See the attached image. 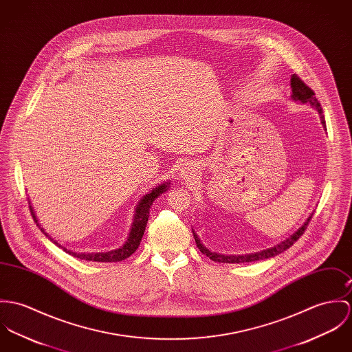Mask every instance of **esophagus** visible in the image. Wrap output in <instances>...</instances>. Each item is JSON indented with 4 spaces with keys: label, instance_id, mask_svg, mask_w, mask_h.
I'll return each mask as SVG.
<instances>
[{
    "label": "esophagus",
    "instance_id": "1",
    "mask_svg": "<svg viewBox=\"0 0 352 352\" xmlns=\"http://www.w3.org/2000/svg\"><path fill=\"white\" fill-rule=\"evenodd\" d=\"M195 166L193 164H185V166H182L181 167V177L184 178V179H189L190 177H192V174H193V171H195Z\"/></svg>",
    "mask_w": 352,
    "mask_h": 352
}]
</instances>
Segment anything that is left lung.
<instances>
[{"mask_svg":"<svg viewBox=\"0 0 352 352\" xmlns=\"http://www.w3.org/2000/svg\"><path fill=\"white\" fill-rule=\"evenodd\" d=\"M290 82H292V91H293L292 98H293L294 101H300V102H302V104H307V102L311 104L313 108L318 112L320 118H321V122H322V125H324V128H325V120H324V115H322V108H321L318 100L316 98L314 91H313L312 89H311L302 79L300 78L297 74H293ZM311 219H312V216L304 223V226H302L296 234H292L290 237H287L286 240H283L282 243L274 245L272 248H267V250H263V251L255 252V254L237 255V256H234V255H230V256H228V255H220V254H216V252H210L206 247H204V245L201 244V241H199L198 236L195 234V231H193V234H195V244H197L198 250H199L204 255H206L209 259H212L213 262H219V263H248V262H255V261H263V259L273 258L275 255H278V254L286 251L287 248H290V247L304 234L307 227H308V224H309V221H311Z\"/></svg>","mask_w":352,"mask_h":352,"instance_id":"8db88e82","label":"left lung"}]
</instances>
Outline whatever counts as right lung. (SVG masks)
<instances>
[{"label":"right lung","instance_id":"1","mask_svg":"<svg viewBox=\"0 0 352 352\" xmlns=\"http://www.w3.org/2000/svg\"><path fill=\"white\" fill-rule=\"evenodd\" d=\"M167 188H168V184H162V185H159L157 188H155L151 193L144 195L140 199V202H139V205L136 208V213H135V219H133V224H132V228H131V232H129V237H128L126 243L121 248L115 250V251H111V252H100V254H77V252L67 251L63 247L62 248L66 252H69L73 256H76V258L85 259V261H91V262H120V261H124V259L129 258L138 250V247H139V244L142 241V237L144 234L146 226H147V221H148L150 208H151L153 202L155 201L157 195H160L163 192H166ZM30 209H31V214H32L35 223H38V219H36L35 212H34V209L31 206V202H30ZM38 226H39V223H38ZM40 231H43V228ZM44 234L48 236L45 232H44ZM54 243L58 244L56 241H54Z\"/></svg>","mask_w":352,"mask_h":352}]
</instances>
